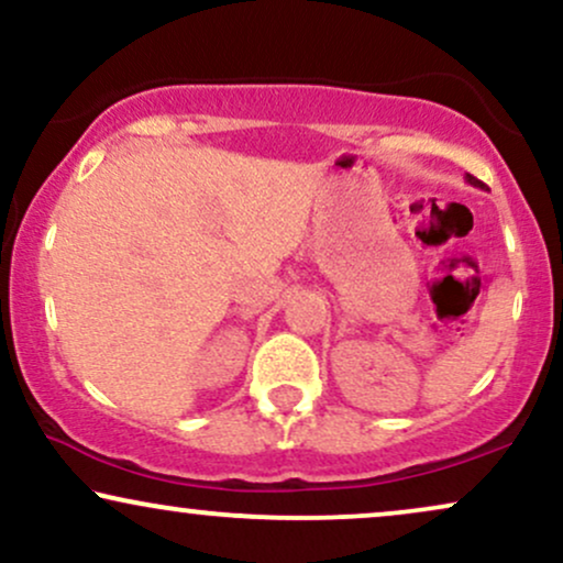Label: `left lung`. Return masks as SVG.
I'll use <instances>...</instances> for the list:
<instances>
[{
	"instance_id": "obj_1",
	"label": "left lung",
	"mask_w": 563,
	"mask_h": 563,
	"mask_svg": "<svg viewBox=\"0 0 563 563\" xmlns=\"http://www.w3.org/2000/svg\"><path fill=\"white\" fill-rule=\"evenodd\" d=\"M464 179H467V183H470V185H473V187H483V183H481V179H475L473 175H467V177H464Z\"/></svg>"
}]
</instances>
